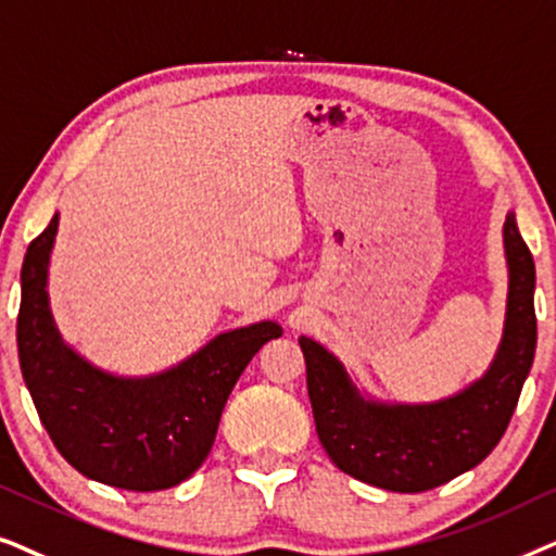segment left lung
Returning a JSON list of instances; mask_svg holds the SVG:
<instances>
[{"instance_id": "1", "label": "left lung", "mask_w": 556, "mask_h": 556, "mask_svg": "<svg viewBox=\"0 0 556 556\" xmlns=\"http://www.w3.org/2000/svg\"><path fill=\"white\" fill-rule=\"evenodd\" d=\"M508 300L503 338L488 371L457 394L429 404H387L358 391L343 364L300 338L317 438L348 476L394 493H421L483 463L506 432L534 364V256L514 211L503 224Z\"/></svg>"}]
</instances>
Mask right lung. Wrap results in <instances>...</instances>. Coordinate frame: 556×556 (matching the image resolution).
<instances>
[{
	"instance_id": "right-lung-1",
	"label": "right lung",
	"mask_w": 556,
	"mask_h": 556,
	"mask_svg": "<svg viewBox=\"0 0 556 556\" xmlns=\"http://www.w3.org/2000/svg\"><path fill=\"white\" fill-rule=\"evenodd\" d=\"M58 213L27 247L17 315L20 366L58 453L86 478L124 491H165L201 468L243 368L282 328L262 320L220 332L162 374L114 376L88 364L55 328L48 266Z\"/></svg>"
}]
</instances>
